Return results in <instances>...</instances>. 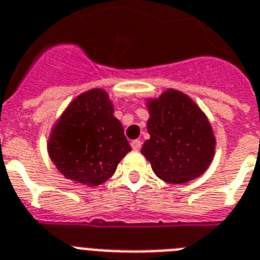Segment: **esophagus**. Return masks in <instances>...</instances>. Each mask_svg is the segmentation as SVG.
Segmentation results:
<instances>
[{"label": "esophagus", "mask_w": 260, "mask_h": 260, "mask_svg": "<svg viewBox=\"0 0 260 260\" xmlns=\"http://www.w3.org/2000/svg\"><path fill=\"white\" fill-rule=\"evenodd\" d=\"M131 145H132V148H134L135 151H139V149L141 148V141L140 140H134L132 143H131Z\"/></svg>", "instance_id": "obj_1"}]
</instances>
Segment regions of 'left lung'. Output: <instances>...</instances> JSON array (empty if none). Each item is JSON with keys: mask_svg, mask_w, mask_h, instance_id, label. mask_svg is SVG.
<instances>
[{"mask_svg": "<svg viewBox=\"0 0 260 260\" xmlns=\"http://www.w3.org/2000/svg\"><path fill=\"white\" fill-rule=\"evenodd\" d=\"M149 140L141 153L157 178L183 184L199 178L210 167L215 153L214 131L204 112L191 97L167 89L147 101Z\"/></svg>", "mask_w": 260, "mask_h": 260, "instance_id": "1", "label": "left lung"}]
</instances>
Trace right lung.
Listing matches in <instances>:
<instances>
[{"instance_id": "right-lung-1", "label": "right lung", "mask_w": 260, "mask_h": 260, "mask_svg": "<svg viewBox=\"0 0 260 260\" xmlns=\"http://www.w3.org/2000/svg\"><path fill=\"white\" fill-rule=\"evenodd\" d=\"M123 125L113 116L104 89L77 96L62 112L50 132L48 153L67 179L97 187L115 174L131 151Z\"/></svg>"}]
</instances>
